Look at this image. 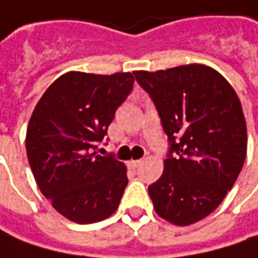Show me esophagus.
<instances>
[{"label": "esophagus", "instance_id": "obj_1", "mask_svg": "<svg viewBox=\"0 0 258 258\" xmlns=\"http://www.w3.org/2000/svg\"><path fill=\"white\" fill-rule=\"evenodd\" d=\"M138 165H141V160H131V161H128V167L130 168H137Z\"/></svg>", "mask_w": 258, "mask_h": 258}]
</instances>
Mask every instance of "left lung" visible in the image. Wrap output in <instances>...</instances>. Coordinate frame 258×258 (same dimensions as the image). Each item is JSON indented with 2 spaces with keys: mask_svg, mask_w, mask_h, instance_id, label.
<instances>
[{
  "mask_svg": "<svg viewBox=\"0 0 258 258\" xmlns=\"http://www.w3.org/2000/svg\"><path fill=\"white\" fill-rule=\"evenodd\" d=\"M134 76L153 98L171 141L161 177L148 187L150 199L161 218L191 226L217 209L243 168L247 125L240 98L204 64Z\"/></svg>",
  "mask_w": 258,
  "mask_h": 258,
  "instance_id": "obj_1",
  "label": "left lung"
}]
</instances>
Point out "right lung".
Segmentation results:
<instances>
[{"instance_id": "obj_1", "label": "right lung", "mask_w": 258, "mask_h": 258, "mask_svg": "<svg viewBox=\"0 0 258 258\" xmlns=\"http://www.w3.org/2000/svg\"><path fill=\"white\" fill-rule=\"evenodd\" d=\"M134 84L131 73L68 71L49 85L31 114L25 148L40 191L78 224L108 218L127 187V167L91 153Z\"/></svg>"}]
</instances>
